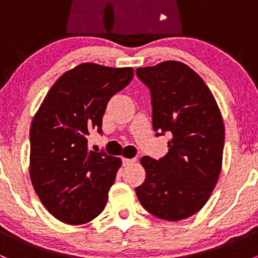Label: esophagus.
Segmentation results:
<instances>
[{"mask_svg": "<svg viewBox=\"0 0 258 258\" xmlns=\"http://www.w3.org/2000/svg\"><path fill=\"white\" fill-rule=\"evenodd\" d=\"M136 162V158H122V163H123V166H128L131 165V163Z\"/></svg>", "mask_w": 258, "mask_h": 258, "instance_id": "1", "label": "esophagus"}]
</instances>
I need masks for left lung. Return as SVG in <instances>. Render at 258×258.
<instances>
[{
	"instance_id": "obj_1",
	"label": "left lung",
	"mask_w": 258,
	"mask_h": 258,
	"mask_svg": "<svg viewBox=\"0 0 258 258\" xmlns=\"http://www.w3.org/2000/svg\"><path fill=\"white\" fill-rule=\"evenodd\" d=\"M136 74L151 90L153 131L171 135L165 157L141 158L146 178L137 199L161 220H184L205 206L220 177L222 114L204 80L182 62H161Z\"/></svg>"
}]
</instances>
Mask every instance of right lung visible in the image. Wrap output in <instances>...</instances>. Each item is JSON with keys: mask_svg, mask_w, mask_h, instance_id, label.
Returning <instances> with one entry per match:
<instances>
[{"mask_svg": "<svg viewBox=\"0 0 258 258\" xmlns=\"http://www.w3.org/2000/svg\"><path fill=\"white\" fill-rule=\"evenodd\" d=\"M132 79V67L81 63L59 76L33 116L31 182L46 210L61 222L85 225L105 209L122 161L90 151L88 131L101 132L107 102Z\"/></svg>", "mask_w": 258, "mask_h": 258, "instance_id": "add662e5", "label": "right lung"}]
</instances>
